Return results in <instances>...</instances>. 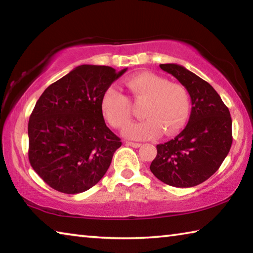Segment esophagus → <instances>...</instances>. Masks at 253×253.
Returning a JSON list of instances; mask_svg holds the SVG:
<instances>
[{
  "label": "esophagus",
  "instance_id": "34e87169",
  "mask_svg": "<svg viewBox=\"0 0 253 253\" xmlns=\"http://www.w3.org/2000/svg\"><path fill=\"white\" fill-rule=\"evenodd\" d=\"M126 145H127V146H131V147H135V148H138V147L142 146V144L131 143V142H126Z\"/></svg>",
  "mask_w": 253,
  "mask_h": 253
}]
</instances>
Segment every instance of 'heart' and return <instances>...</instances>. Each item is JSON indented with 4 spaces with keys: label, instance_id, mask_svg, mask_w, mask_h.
Segmentation results:
<instances>
[{
    "label": "heart",
    "instance_id": "heart-1",
    "mask_svg": "<svg viewBox=\"0 0 253 253\" xmlns=\"http://www.w3.org/2000/svg\"><path fill=\"white\" fill-rule=\"evenodd\" d=\"M126 85L135 101H144V121L128 126L125 135L130 139L144 140L156 137L161 131L166 136L176 134L185 125L191 111L187 89L181 84L169 83L151 72H139L126 80ZM102 116L111 126L123 129L130 122L128 98L115 87L102 93Z\"/></svg>",
    "mask_w": 253,
    "mask_h": 253
}]
</instances>
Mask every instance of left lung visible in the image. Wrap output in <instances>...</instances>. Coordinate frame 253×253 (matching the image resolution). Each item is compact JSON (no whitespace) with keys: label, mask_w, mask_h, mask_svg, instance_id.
<instances>
[{"label":"left lung","mask_w":253,"mask_h":253,"mask_svg":"<svg viewBox=\"0 0 253 253\" xmlns=\"http://www.w3.org/2000/svg\"><path fill=\"white\" fill-rule=\"evenodd\" d=\"M187 89L192 110L186 127L169 142L157 145L152 173L165 184L192 187L216 172L232 145V119L214 88L176 63L160 65Z\"/></svg>","instance_id":"obj_1"}]
</instances>
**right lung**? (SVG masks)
Returning a JSON list of instances; mask_svg holds the SVG:
<instances>
[{"label":"right lung","instance_id":"1","mask_svg":"<svg viewBox=\"0 0 253 253\" xmlns=\"http://www.w3.org/2000/svg\"><path fill=\"white\" fill-rule=\"evenodd\" d=\"M127 71L83 65L50 84L28 125L29 161L50 187L78 194L100 181L121 138L106 126L102 93Z\"/></svg>","mask_w":253,"mask_h":253}]
</instances>
